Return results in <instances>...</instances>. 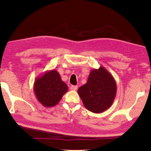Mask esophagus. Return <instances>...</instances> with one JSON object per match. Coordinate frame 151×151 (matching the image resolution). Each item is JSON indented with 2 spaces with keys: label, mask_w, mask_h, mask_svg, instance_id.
<instances>
[{
  "label": "esophagus",
  "mask_w": 151,
  "mask_h": 151,
  "mask_svg": "<svg viewBox=\"0 0 151 151\" xmlns=\"http://www.w3.org/2000/svg\"><path fill=\"white\" fill-rule=\"evenodd\" d=\"M77 89H78V86H70V90H71L76 91V90Z\"/></svg>",
  "instance_id": "1"
}]
</instances>
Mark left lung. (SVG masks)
<instances>
[{
	"label": "left lung",
	"mask_w": 151,
	"mask_h": 151,
	"mask_svg": "<svg viewBox=\"0 0 151 151\" xmlns=\"http://www.w3.org/2000/svg\"><path fill=\"white\" fill-rule=\"evenodd\" d=\"M85 107L94 113L107 110L113 104L116 94V81L103 66L93 69L88 81L78 90Z\"/></svg>",
	"instance_id": "left-lung-1"
}]
</instances>
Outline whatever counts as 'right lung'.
Returning a JSON list of instances; mask_svg holds the SVG:
<instances>
[{
  "instance_id": "obj_1",
  "label": "right lung",
  "mask_w": 151,
  "mask_h": 151,
  "mask_svg": "<svg viewBox=\"0 0 151 151\" xmlns=\"http://www.w3.org/2000/svg\"><path fill=\"white\" fill-rule=\"evenodd\" d=\"M67 85L62 81L57 70H47L38 76L34 83V93L44 107H54L68 91Z\"/></svg>"
}]
</instances>
